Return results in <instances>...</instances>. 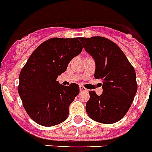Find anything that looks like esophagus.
Returning <instances> with one entry per match:
<instances>
[{"label": "esophagus", "instance_id": "1", "mask_svg": "<svg viewBox=\"0 0 152 152\" xmlns=\"http://www.w3.org/2000/svg\"><path fill=\"white\" fill-rule=\"evenodd\" d=\"M80 92H87L88 91L87 89H86V88L83 86H80Z\"/></svg>", "mask_w": 152, "mask_h": 152}]
</instances>
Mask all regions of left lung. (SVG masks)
<instances>
[{"mask_svg":"<svg viewBox=\"0 0 152 152\" xmlns=\"http://www.w3.org/2000/svg\"><path fill=\"white\" fill-rule=\"evenodd\" d=\"M85 50L96 62L94 77L102 80L103 94L90 91L86 110L90 118L102 124L121 120L137 93L136 73L117 45L100 36L80 38Z\"/></svg>","mask_w":152,"mask_h":152,"instance_id":"8db88e82","label":"left lung"}]
</instances>
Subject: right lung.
<instances>
[{"label":"right lung","mask_w":152,"mask_h":152,"mask_svg":"<svg viewBox=\"0 0 152 152\" xmlns=\"http://www.w3.org/2000/svg\"><path fill=\"white\" fill-rule=\"evenodd\" d=\"M82 49L76 38L48 39L32 52L21 70L19 96L27 113L37 124L52 127L68 117L80 87L76 83L62 86L56 80Z\"/></svg>","instance_id":"right-lung-1"}]
</instances>
